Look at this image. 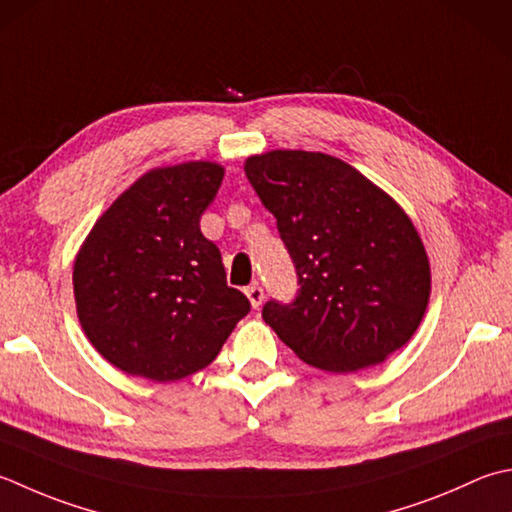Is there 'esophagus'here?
<instances>
[{
    "label": "esophagus",
    "mask_w": 512,
    "mask_h": 512,
    "mask_svg": "<svg viewBox=\"0 0 512 512\" xmlns=\"http://www.w3.org/2000/svg\"><path fill=\"white\" fill-rule=\"evenodd\" d=\"M246 297H248V302H250V306L253 308H259L262 306V302H264V288L259 286V284H253V286H248L246 290Z\"/></svg>",
    "instance_id": "34e87169"
}]
</instances>
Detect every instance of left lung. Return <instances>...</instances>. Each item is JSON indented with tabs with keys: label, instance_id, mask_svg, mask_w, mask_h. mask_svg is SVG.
I'll use <instances>...</instances> for the list:
<instances>
[{
	"label": "left lung",
	"instance_id": "8db88e82",
	"mask_svg": "<svg viewBox=\"0 0 512 512\" xmlns=\"http://www.w3.org/2000/svg\"><path fill=\"white\" fill-rule=\"evenodd\" d=\"M246 177L275 215L297 270V297L262 317L302 362L355 373L402 348L422 322L430 266L393 197L337 157L270 150Z\"/></svg>",
	"mask_w": 512,
	"mask_h": 512
}]
</instances>
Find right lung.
<instances>
[{"instance_id": "obj_1", "label": "right lung", "mask_w": 512, "mask_h": 512, "mask_svg": "<svg viewBox=\"0 0 512 512\" xmlns=\"http://www.w3.org/2000/svg\"><path fill=\"white\" fill-rule=\"evenodd\" d=\"M224 179L215 162L148 170L97 219L73 266L77 317L106 362L177 382L206 368L250 302L226 284L199 219Z\"/></svg>"}]
</instances>
